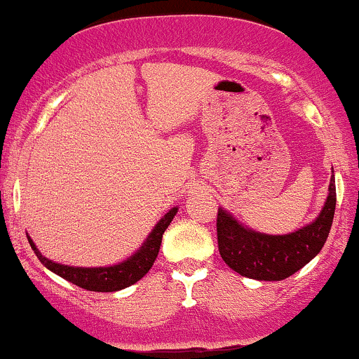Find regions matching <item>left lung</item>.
Masks as SVG:
<instances>
[{"label": "left lung", "instance_id": "left-lung-1", "mask_svg": "<svg viewBox=\"0 0 359 359\" xmlns=\"http://www.w3.org/2000/svg\"><path fill=\"white\" fill-rule=\"evenodd\" d=\"M336 185L321 214L309 226L286 236H267L241 226L222 209L217 210V244L224 262L236 273L257 280H280L308 264L325 245L334 217Z\"/></svg>", "mask_w": 359, "mask_h": 359}]
</instances>
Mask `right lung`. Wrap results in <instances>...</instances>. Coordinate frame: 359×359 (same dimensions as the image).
<instances>
[{
	"label": "right lung",
	"instance_id": "add662e5",
	"mask_svg": "<svg viewBox=\"0 0 359 359\" xmlns=\"http://www.w3.org/2000/svg\"><path fill=\"white\" fill-rule=\"evenodd\" d=\"M177 214V207L170 209L163 217L158 221L157 226L142 245L138 252L133 254L130 259L122 262V264L110 266V267H70L63 264H56L45 256H41L40 250L33 244V241L28 237V243L32 249L40 259L41 264H45L55 274L62 276L63 279L70 280L76 286L86 289V291H97V292H114L118 289L128 287L135 284L138 279H142L149 273L150 267L154 266L155 259L158 256L162 244V236L165 229L170 226L172 219Z\"/></svg>",
	"mask_w": 359,
	"mask_h": 359
}]
</instances>
